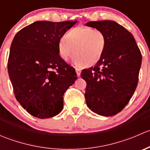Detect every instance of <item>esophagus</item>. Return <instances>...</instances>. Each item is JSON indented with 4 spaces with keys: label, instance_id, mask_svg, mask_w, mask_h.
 <instances>
[{
    "label": "esophagus",
    "instance_id": "1",
    "mask_svg": "<svg viewBox=\"0 0 150 150\" xmlns=\"http://www.w3.org/2000/svg\"><path fill=\"white\" fill-rule=\"evenodd\" d=\"M75 71H76L77 76H78V77H80V76H81V69H79V68H76V69H75Z\"/></svg>",
    "mask_w": 150,
    "mask_h": 150
}]
</instances>
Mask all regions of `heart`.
<instances>
[{
  "mask_svg": "<svg viewBox=\"0 0 150 150\" xmlns=\"http://www.w3.org/2000/svg\"><path fill=\"white\" fill-rule=\"evenodd\" d=\"M107 45L105 35L98 29L76 27L65 33L58 43V53L62 59L67 62L75 57L76 65L91 67L103 55Z\"/></svg>",
  "mask_w": 150,
  "mask_h": 150,
  "instance_id": "obj_1",
  "label": "heart"
}]
</instances>
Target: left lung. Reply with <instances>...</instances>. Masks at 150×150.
<instances>
[{
    "label": "left lung",
    "mask_w": 150,
    "mask_h": 150,
    "mask_svg": "<svg viewBox=\"0 0 150 150\" xmlns=\"http://www.w3.org/2000/svg\"><path fill=\"white\" fill-rule=\"evenodd\" d=\"M86 25L100 30L107 40L102 58L81 72L87 83L86 104L99 115H115L127 105L137 88L142 54L133 35L117 22L97 21Z\"/></svg>",
    "instance_id": "1"
}]
</instances>
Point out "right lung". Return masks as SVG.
Here are the masks:
<instances>
[{"label":"right lung","mask_w":150,"mask_h":150,"mask_svg":"<svg viewBox=\"0 0 150 150\" xmlns=\"http://www.w3.org/2000/svg\"><path fill=\"white\" fill-rule=\"evenodd\" d=\"M77 22L38 21L18 32L12 40L8 72L15 97L35 117L49 118L61 112L63 95L78 78L57 48Z\"/></svg>","instance_id":"1"}]
</instances>
